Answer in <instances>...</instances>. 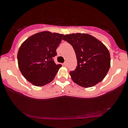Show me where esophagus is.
<instances>
[{
  "instance_id": "esophagus-1",
  "label": "esophagus",
  "mask_w": 128,
  "mask_h": 128,
  "mask_svg": "<svg viewBox=\"0 0 128 128\" xmlns=\"http://www.w3.org/2000/svg\"><path fill=\"white\" fill-rule=\"evenodd\" d=\"M62 65L64 66H67V65H68V63H67V62H65L64 63H63Z\"/></svg>"
}]
</instances>
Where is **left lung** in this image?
Here are the masks:
<instances>
[{"instance_id": "obj_1", "label": "left lung", "mask_w": 128, "mask_h": 128, "mask_svg": "<svg viewBox=\"0 0 128 128\" xmlns=\"http://www.w3.org/2000/svg\"><path fill=\"white\" fill-rule=\"evenodd\" d=\"M63 40L71 44L76 54L78 66L69 73L76 84L90 88L103 80L111 65L110 52L103 43L81 33L65 35Z\"/></svg>"}]
</instances>
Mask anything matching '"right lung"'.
<instances>
[{
  "label": "right lung",
  "instance_id": "obj_1",
  "mask_svg": "<svg viewBox=\"0 0 128 128\" xmlns=\"http://www.w3.org/2000/svg\"><path fill=\"white\" fill-rule=\"evenodd\" d=\"M64 34L43 31L27 38L17 53L18 68L23 76L36 86L49 84L55 78L60 64L54 58Z\"/></svg>",
  "mask_w": 128,
  "mask_h": 128
}]
</instances>
